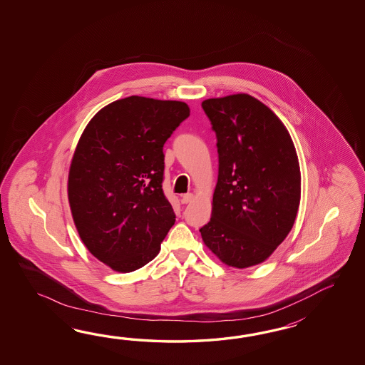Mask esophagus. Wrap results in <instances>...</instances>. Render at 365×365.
<instances>
[{
  "label": "esophagus",
  "mask_w": 365,
  "mask_h": 365,
  "mask_svg": "<svg viewBox=\"0 0 365 365\" xmlns=\"http://www.w3.org/2000/svg\"><path fill=\"white\" fill-rule=\"evenodd\" d=\"M193 193H186L184 194V195H181V202H182V203H189V202L193 201Z\"/></svg>",
  "instance_id": "1"
}]
</instances>
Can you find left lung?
<instances>
[{
  "label": "left lung",
  "instance_id": "8db88e82",
  "mask_svg": "<svg viewBox=\"0 0 365 365\" xmlns=\"http://www.w3.org/2000/svg\"><path fill=\"white\" fill-rule=\"evenodd\" d=\"M217 134L219 172L201 232L227 266L262 264L295 223L302 175L295 145L272 109L248 93L202 101Z\"/></svg>",
  "mask_w": 365,
  "mask_h": 365
}]
</instances>
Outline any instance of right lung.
I'll list each match as a JSON object with an SVG mask.
<instances>
[{
    "mask_svg": "<svg viewBox=\"0 0 365 365\" xmlns=\"http://www.w3.org/2000/svg\"><path fill=\"white\" fill-rule=\"evenodd\" d=\"M190 109L129 96L90 120L70 164L68 198L81 240L118 272L155 258L175 212L162 189L163 146Z\"/></svg>",
    "mask_w": 365,
    "mask_h": 365,
    "instance_id": "add662e5",
    "label": "right lung"
}]
</instances>
